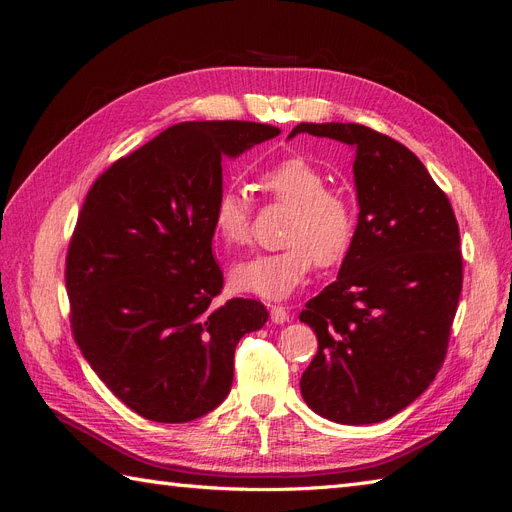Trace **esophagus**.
<instances>
[{
	"label": "esophagus",
	"instance_id": "esophagus-1",
	"mask_svg": "<svg viewBox=\"0 0 512 512\" xmlns=\"http://www.w3.org/2000/svg\"><path fill=\"white\" fill-rule=\"evenodd\" d=\"M269 309H271V320L275 322V324H284V322H288V309L286 307H282V305H269Z\"/></svg>",
	"mask_w": 512,
	"mask_h": 512
}]
</instances>
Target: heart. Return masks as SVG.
I'll use <instances>...</instances> for the list:
<instances>
[{
  "instance_id": "1",
  "label": "heart",
  "mask_w": 512,
  "mask_h": 512,
  "mask_svg": "<svg viewBox=\"0 0 512 512\" xmlns=\"http://www.w3.org/2000/svg\"><path fill=\"white\" fill-rule=\"evenodd\" d=\"M258 188L290 207L284 230L286 247L237 262L230 282L262 299H284L297 290L314 262L320 267L344 260L354 241L356 215L346 192L327 188V175L305 156H286L260 170ZM213 232L222 243L239 247L250 241V207L241 192L226 188L211 209Z\"/></svg>"
}]
</instances>
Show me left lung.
I'll return each instance as SVG.
<instances>
[{"instance_id":"8db88e82","label":"left lung","mask_w":512,"mask_h":512,"mask_svg":"<svg viewBox=\"0 0 512 512\" xmlns=\"http://www.w3.org/2000/svg\"><path fill=\"white\" fill-rule=\"evenodd\" d=\"M303 132L354 149L359 224L337 280L299 316L318 337L301 395L333 423H380L421 397L444 363L463 284L459 226L406 145L335 121L299 123L288 138Z\"/></svg>"}]
</instances>
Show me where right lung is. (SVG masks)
I'll use <instances>...</instances> for the list:
<instances>
[{"label": "right lung", "mask_w": 512, "mask_h": 512, "mask_svg": "<svg viewBox=\"0 0 512 512\" xmlns=\"http://www.w3.org/2000/svg\"><path fill=\"white\" fill-rule=\"evenodd\" d=\"M280 134L254 121H185L117 160L85 198L68 247L74 342L136 414L188 423L232 386L235 348L265 327L254 299L213 303L211 252L222 158Z\"/></svg>", "instance_id": "add662e5"}]
</instances>
